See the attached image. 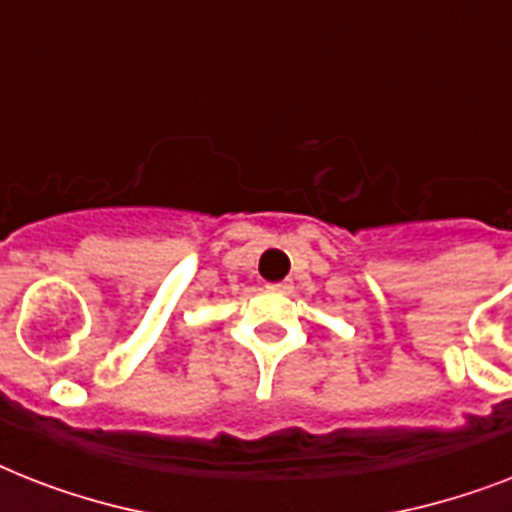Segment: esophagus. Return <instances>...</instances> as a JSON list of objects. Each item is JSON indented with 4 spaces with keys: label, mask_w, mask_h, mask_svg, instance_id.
I'll use <instances>...</instances> for the list:
<instances>
[{
    "label": "esophagus",
    "mask_w": 512,
    "mask_h": 512,
    "mask_svg": "<svg viewBox=\"0 0 512 512\" xmlns=\"http://www.w3.org/2000/svg\"><path fill=\"white\" fill-rule=\"evenodd\" d=\"M268 289H271V292H279V295H284V292H289V289H292V284H289V281H279V284H268Z\"/></svg>",
    "instance_id": "obj_1"
}]
</instances>
